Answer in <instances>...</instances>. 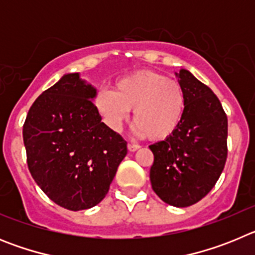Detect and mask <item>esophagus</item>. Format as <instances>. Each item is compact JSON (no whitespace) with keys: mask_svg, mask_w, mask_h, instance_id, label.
<instances>
[{"mask_svg":"<svg viewBox=\"0 0 255 255\" xmlns=\"http://www.w3.org/2000/svg\"><path fill=\"white\" fill-rule=\"evenodd\" d=\"M139 148H140V145H138V144H128V149H129L130 152H136Z\"/></svg>","mask_w":255,"mask_h":255,"instance_id":"obj_1","label":"esophagus"}]
</instances>
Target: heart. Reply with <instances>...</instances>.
Returning a JSON list of instances; mask_svg holds the SVG:
<instances>
[{"label": "heart", "instance_id": "1", "mask_svg": "<svg viewBox=\"0 0 255 255\" xmlns=\"http://www.w3.org/2000/svg\"><path fill=\"white\" fill-rule=\"evenodd\" d=\"M94 107L106 125L121 130L132 112L134 131L153 141L171 138L180 128L186 110V92L176 80L153 70H140L117 79L114 92L102 91Z\"/></svg>", "mask_w": 255, "mask_h": 255}]
</instances>
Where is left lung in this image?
I'll return each instance as SVG.
<instances>
[{
    "label": "left lung",
    "instance_id": "left-lung-1",
    "mask_svg": "<svg viewBox=\"0 0 255 255\" xmlns=\"http://www.w3.org/2000/svg\"><path fill=\"white\" fill-rule=\"evenodd\" d=\"M186 92V110L177 131L149 145L154 155L150 184L164 203L189 207L206 197L227 158V116L216 94L190 71L175 73Z\"/></svg>",
    "mask_w": 255,
    "mask_h": 255
}]
</instances>
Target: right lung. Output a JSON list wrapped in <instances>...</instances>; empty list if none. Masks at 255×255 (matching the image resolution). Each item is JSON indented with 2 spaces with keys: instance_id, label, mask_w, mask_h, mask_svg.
I'll return each instance as SVG.
<instances>
[{
  "instance_id": "obj_1",
  "label": "right lung",
  "mask_w": 255,
  "mask_h": 255,
  "mask_svg": "<svg viewBox=\"0 0 255 255\" xmlns=\"http://www.w3.org/2000/svg\"><path fill=\"white\" fill-rule=\"evenodd\" d=\"M97 89L79 73L65 74L38 97L22 126L28 167L56 204L82 211L102 202L126 141L97 112Z\"/></svg>"
}]
</instances>
